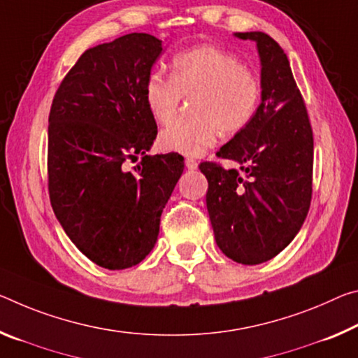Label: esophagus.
<instances>
[{
	"mask_svg": "<svg viewBox=\"0 0 358 358\" xmlns=\"http://www.w3.org/2000/svg\"><path fill=\"white\" fill-rule=\"evenodd\" d=\"M185 166H186V169L188 170H196L197 169V162L194 161V159H191V157H188L185 161Z\"/></svg>",
	"mask_w": 358,
	"mask_h": 358,
	"instance_id": "1",
	"label": "esophagus"
}]
</instances>
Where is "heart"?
Returning a JSON list of instances; mask_svg holds the SVG:
<instances>
[{"instance_id": "obj_1", "label": "heart", "mask_w": 358, "mask_h": 358, "mask_svg": "<svg viewBox=\"0 0 358 358\" xmlns=\"http://www.w3.org/2000/svg\"><path fill=\"white\" fill-rule=\"evenodd\" d=\"M191 95L192 117L175 119L161 130L162 151L201 156L218 143L221 132H242L259 110L263 81L239 57L208 44L175 55L170 76L156 70L145 81L146 108L159 122L170 121Z\"/></svg>"}]
</instances>
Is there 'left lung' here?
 Wrapping results in <instances>:
<instances>
[{
  "mask_svg": "<svg viewBox=\"0 0 358 358\" xmlns=\"http://www.w3.org/2000/svg\"><path fill=\"white\" fill-rule=\"evenodd\" d=\"M236 36L257 43L263 99L253 121L217 151L239 167L206 161L199 169L208 181L207 210L217 245L237 263L259 264L279 255L308 217L314 137L279 43L261 31Z\"/></svg>",
  "mask_w": 358,
  "mask_h": 358,
  "instance_id": "obj_1",
  "label": "left lung"
}]
</instances>
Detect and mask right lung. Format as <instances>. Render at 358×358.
I'll return each mask as SVG.
<instances>
[{
	"mask_svg": "<svg viewBox=\"0 0 358 358\" xmlns=\"http://www.w3.org/2000/svg\"><path fill=\"white\" fill-rule=\"evenodd\" d=\"M162 52L148 33H130L79 57L54 95L48 127L50 206L71 242L105 269L146 258L185 169L178 152L148 156L157 124L143 87ZM142 156L127 171V160Z\"/></svg>",
	"mask_w": 358,
	"mask_h": 358,
	"instance_id": "add662e5",
	"label": "right lung"
}]
</instances>
